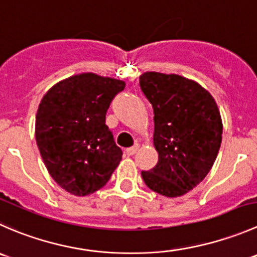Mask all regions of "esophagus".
<instances>
[{
  "label": "esophagus",
  "instance_id": "34e87169",
  "mask_svg": "<svg viewBox=\"0 0 257 257\" xmlns=\"http://www.w3.org/2000/svg\"><path fill=\"white\" fill-rule=\"evenodd\" d=\"M139 150H140V145H139V144H136V145H135V146L130 147V149L126 150V154H127L128 156H132V155L136 154V152L139 151Z\"/></svg>",
  "mask_w": 257,
  "mask_h": 257
}]
</instances>
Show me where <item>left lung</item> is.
<instances>
[{
  "label": "left lung",
  "mask_w": 257,
  "mask_h": 257,
  "mask_svg": "<svg viewBox=\"0 0 257 257\" xmlns=\"http://www.w3.org/2000/svg\"><path fill=\"white\" fill-rule=\"evenodd\" d=\"M140 86L154 108V146L159 152L156 166L141 176L162 196H182L206 177L217 157L220 111L209 91L184 76L145 72Z\"/></svg>",
  "instance_id": "1"
}]
</instances>
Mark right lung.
<instances>
[{"mask_svg":"<svg viewBox=\"0 0 257 257\" xmlns=\"http://www.w3.org/2000/svg\"><path fill=\"white\" fill-rule=\"evenodd\" d=\"M126 83L83 72L53 85L36 113V142L48 174L65 191L86 196L105 186L122 159L106 125Z\"/></svg>","mask_w":257,"mask_h":257,"instance_id":"add662e5","label":"right lung"}]
</instances>
